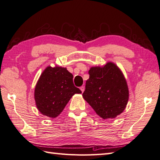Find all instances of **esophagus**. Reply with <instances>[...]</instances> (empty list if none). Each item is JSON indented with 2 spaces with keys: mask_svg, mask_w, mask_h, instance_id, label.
<instances>
[{
  "mask_svg": "<svg viewBox=\"0 0 160 160\" xmlns=\"http://www.w3.org/2000/svg\"><path fill=\"white\" fill-rule=\"evenodd\" d=\"M80 89H81V91H82V93H83V91H84V90H85V87H84V86H81V88H80Z\"/></svg>",
  "mask_w": 160,
  "mask_h": 160,
  "instance_id": "34e87169",
  "label": "esophagus"
}]
</instances>
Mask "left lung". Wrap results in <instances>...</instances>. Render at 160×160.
<instances>
[{
    "instance_id": "8db88e82",
    "label": "left lung",
    "mask_w": 160,
    "mask_h": 160,
    "mask_svg": "<svg viewBox=\"0 0 160 160\" xmlns=\"http://www.w3.org/2000/svg\"><path fill=\"white\" fill-rule=\"evenodd\" d=\"M83 93L84 99L103 119L115 118L126 107L129 91L127 82L112 62L104 67H91Z\"/></svg>"
}]
</instances>
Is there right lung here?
<instances>
[{"mask_svg": "<svg viewBox=\"0 0 160 160\" xmlns=\"http://www.w3.org/2000/svg\"><path fill=\"white\" fill-rule=\"evenodd\" d=\"M72 78V75L63 67H48L42 72L35 89L36 105L42 115L57 117L72 96L81 93L74 85Z\"/></svg>", "mask_w": 160, "mask_h": 160, "instance_id": "1", "label": "right lung"}]
</instances>
